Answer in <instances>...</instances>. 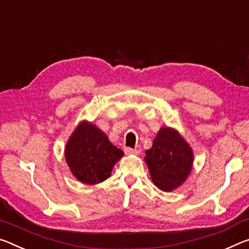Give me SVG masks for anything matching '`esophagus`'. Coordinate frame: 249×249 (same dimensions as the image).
I'll return each instance as SVG.
<instances>
[{"label":"esophagus","instance_id":"esophagus-1","mask_svg":"<svg viewBox=\"0 0 249 249\" xmlns=\"http://www.w3.org/2000/svg\"><path fill=\"white\" fill-rule=\"evenodd\" d=\"M125 153L126 154H135V155H137V154L141 153V149H137V148H131V147H125Z\"/></svg>","mask_w":249,"mask_h":249}]
</instances>
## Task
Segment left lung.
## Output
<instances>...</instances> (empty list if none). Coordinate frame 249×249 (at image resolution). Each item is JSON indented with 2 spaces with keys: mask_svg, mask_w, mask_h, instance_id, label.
I'll return each instance as SVG.
<instances>
[{
  "mask_svg": "<svg viewBox=\"0 0 249 249\" xmlns=\"http://www.w3.org/2000/svg\"><path fill=\"white\" fill-rule=\"evenodd\" d=\"M145 161L154 184L161 191L171 192L191 173L193 152L175 129L163 127L154 139L152 148L146 151Z\"/></svg>",
  "mask_w": 249,
  "mask_h": 249,
  "instance_id": "obj_1",
  "label": "left lung"
}]
</instances>
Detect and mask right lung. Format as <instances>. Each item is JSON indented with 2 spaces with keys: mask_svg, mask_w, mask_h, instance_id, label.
I'll list each match as a JSON object with an SVG mask.
<instances>
[{
  "mask_svg": "<svg viewBox=\"0 0 249 249\" xmlns=\"http://www.w3.org/2000/svg\"><path fill=\"white\" fill-rule=\"evenodd\" d=\"M123 155L104 132L88 122L77 126L65 148V159L73 175L89 185L109 177L114 164Z\"/></svg>",
  "mask_w": 249,
  "mask_h": 249,
  "instance_id": "obj_1",
  "label": "right lung"
}]
</instances>
